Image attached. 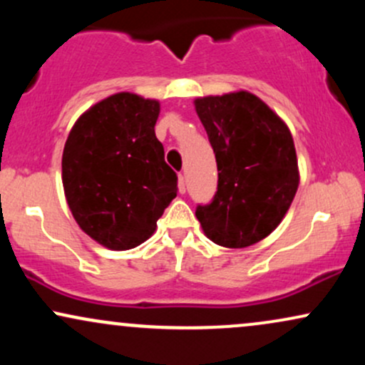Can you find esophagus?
<instances>
[{"label": "esophagus", "mask_w": 365, "mask_h": 365, "mask_svg": "<svg viewBox=\"0 0 365 365\" xmlns=\"http://www.w3.org/2000/svg\"><path fill=\"white\" fill-rule=\"evenodd\" d=\"M178 190L180 194H185V177L182 173L178 175Z\"/></svg>", "instance_id": "esophagus-1"}]
</instances>
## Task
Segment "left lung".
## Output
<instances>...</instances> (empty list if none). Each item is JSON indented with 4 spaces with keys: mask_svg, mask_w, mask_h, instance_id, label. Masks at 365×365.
Masks as SVG:
<instances>
[{
    "mask_svg": "<svg viewBox=\"0 0 365 365\" xmlns=\"http://www.w3.org/2000/svg\"><path fill=\"white\" fill-rule=\"evenodd\" d=\"M217 163V192L195 211L209 240L244 249L283 221L300 182L290 128L249 91L197 98Z\"/></svg>",
    "mask_w": 365,
    "mask_h": 365,
    "instance_id": "left-lung-1",
    "label": "left lung"
}]
</instances>
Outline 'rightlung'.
Here are the masks:
<instances>
[{"label": "right lung", "instance_id": "add662e5", "mask_svg": "<svg viewBox=\"0 0 365 365\" xmlns=\"http://www.w3.org/2000/svg\"><path fill=\"white\" fill-rule=\"evenodd\" d=\"M159 101L116 92L83 111L70 130L61 180L70 211L111 250L140 245L177 197V173L156 139Z\"/></svg>", "mask_w": 365, "mask_h": 365}]
</instances>
